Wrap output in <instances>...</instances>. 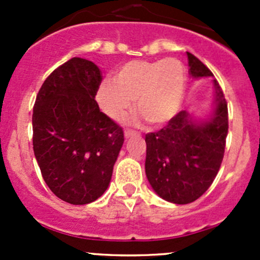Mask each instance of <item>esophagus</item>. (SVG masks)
<instances>
[{"label":"esophagus","instance_id":"esophagus-1","mask_svg":"<svg viewBox=\"0 0 260 260\" xmlns=\"http://www.w3.org/2000/svg\"><path fill=\"white\" fill-rule=\"evenodd\" d=\"M137 135V132H136V131H132V129H124V137L125 138H131V137H133V136H136Z\"/></svg>","mask_w":260,"mask_h":260}]
</instances>
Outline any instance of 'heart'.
Wrapping results in <instances>:
<instances>
[{
  "mask_svg": "<svg viewBox=\"0 0 260 260\" xmlns=\"http://www.w3.org/2000/svg\"><path fill=\"white\" fill-rule=\"evenodd\" d=\"M113 79H104L95 93L99 107L109 118L122 119L135 99L147 122L164 124L179 112L187 75L179 59L169 57L128 61L115 70Z\"/></svg>",
  "mask_w": 260,
  "mask_h": 260,
  "instance_id": "1",
  "label": "heart"
}]
</instances>
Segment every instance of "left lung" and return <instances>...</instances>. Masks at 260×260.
Segmentation results:
<instances>
[{"label": "left lung", "instance_id": "8db88e82", "mask_svg": "<svg viewBox=\"0 0 260 260\" xmlns=\"http://www.w3.org/2000/svg\"><path fill=\"white\" fill-rule=\"evenodd\" d=\"M188 72L193 78L212 77L195 55L187 52ZM214 115L196 124L185 111L169 120L162 129L146 135V175L158 196L174 204L198 200L211 186L219 172L226 143L228 103L214 80Z\"/></svg>", "mask_w": 260, "mask_h": 260}]
</instances>
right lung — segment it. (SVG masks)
Returning a JSON list of instances; mask_svg holds the SVG:
<instances>
[{
  "instance_id": "add662e5",
  "label": "right lung",
  "mask_w": 260,
  "mask_h": 260,
  "mask_svg": "<svg viewBox=\"0 0 260 260\" xmlns=\"http://www.w3.org/2000/svg\"><path fill=\"white\" fill-rule=\"evenodd\" d=\"M101 83L94 62L73 57L46 78L34 106L32 146L43 179L73 205L103 195L124 142L122 127L94 99Z\"/></svg>"
}]
</instances>
